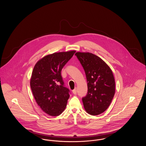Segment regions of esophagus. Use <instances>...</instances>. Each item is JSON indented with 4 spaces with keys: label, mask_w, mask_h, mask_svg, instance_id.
Masks as SVG:
<instances>
[{
    "label": "esophagus",
    "mask_w": 146,
    "mask_h": 146,
    "mask_svg": "<svg viewBox=\"0 0 146 146\" xmlns=\"http://www.w3.org/2000/svg\"><path fill=\"white\" fill-rule=\"evenodd\" d=\"M72 92L73 93V94H74V95H76V89H74L73 90H72Z\"/></svg>",
    "instance_id": "1"
}]
</instances>
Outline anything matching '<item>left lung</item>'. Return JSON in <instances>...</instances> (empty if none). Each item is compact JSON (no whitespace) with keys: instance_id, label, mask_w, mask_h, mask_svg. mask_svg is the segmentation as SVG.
<instances>
[{"instance_id":"1","label":"left lung","mask_w":146,"mask_h":146,"mask_svg":"<svg viewBox=\"0 0 146 146\" xmlns=\"http://www.w3.org/2000/svg\"><path fill=\"white\" fill-rule=\"evenodd\" d=\"M88 82V93L82 98L88 113L97 115L111 104L115 94V80L110 67L99 57L90 52H77Z\"/></svg>"}]
</instances>
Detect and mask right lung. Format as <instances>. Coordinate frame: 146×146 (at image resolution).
Returning <instances> with one entry per match:
<instances>
[{"label": "right lung", "instance_id": "obj_1", "mask_svg": "<svg viewBox=\"0 0 146 146\" xmlns=\"http://www.w3.org/2000/svg\"><path fill=\"white\" fill-rule=\"evenodd\" d=\"M76 51L55 52L45 56L35 64L31 79L35 100L43 111L58 116L65 110L70 90L64 86L61 70Z\"/></svg>", "mask_w": 146, "mask_h": 146}]
</instances>
